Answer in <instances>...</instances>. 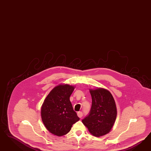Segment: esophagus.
I'll list each match as a JSON object with an SVG mask.
<instances>
[{"instance_id": "1", "label": "esophagus", "mask_w": 151, "mask_h": 151, "mask_svg": "<svg viewBox=\"0 0 151 151\" xmlns=\"http://www.w3.org/2000/svg\"><path fill=\"white\" fill-rule=\"evenodd\" d=\"M78 117L81 118L82 117V116H83V114H82V112H78Z\"/></svg>"}]
</instances>
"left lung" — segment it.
<instances>
[{"label":"left lung","instance_id":"obj_1","mask_svg":"<svg viewBox=\"0 0 151 151\" xmlns=\"http://www.w3.org/2000/svg\"><path fill=\"white\" fill-rule=\"evenodd\" d=\"M92 97L91 110L82 119L83 124L90 133L100 137L110 132L117 116V109L114 99L107 90L98 88L90 90Z\"/></svg>","mask_w":151,"mask_h":151}]
</instances>
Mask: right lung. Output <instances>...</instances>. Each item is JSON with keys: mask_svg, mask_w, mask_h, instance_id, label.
<instances>
[{"mask_svg": "<svg viewBox=\"0 0 151 151\" xmlns=\"http://www.w3.org/2000/svg\"><path fill=\"white\" fill-rule=\"evenodd\" d=\"M74 88L68 84H60L50 92L42 105V122L54 135L62 136L67 134L73 124L80 119L70 101Z\"/></svg>", "mask_w": 151, "mask_h": 151, "instance_id": "1", "label": "right lung"}]
</instances>
